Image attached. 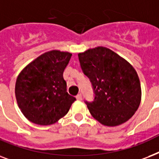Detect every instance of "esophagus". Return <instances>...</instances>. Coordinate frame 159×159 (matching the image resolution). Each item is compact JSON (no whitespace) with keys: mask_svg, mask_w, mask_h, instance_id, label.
<instances>
[{"mask_svg":"<svg viewBox=\"0 0 159 159\" xmlns=\"http://www.w3.org/2000/svg\"><path fill=\"white\" fill-rule=\"evenodd\" d=\"M76 99H78V100H81L82 99V94L81 93H79L76 95Z\"/></svg>","mask_w":159,"mask_h":159,"instance_id":"34e87169","label":"esophagus"}]
</instances>
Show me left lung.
Listing matches in <instances>:
<instances>
[{
    "label": "left lung",
    "instance_id": "1",
    "mask_svg": "<svg viewBox=\"0 0 159 159\" xmlns=\"http://www.w3.org/2000/svg\"><path fill=\"white\" fill-rule=\"evenodd\" d=\"M78 57L93 89V100H84L91 115L106 126L128 121L141 100L140 81L134 67L105 47L86 50Z\"/></svg>",
    "mask_w": 159,
    "mask_h": 159
}]
</instances>
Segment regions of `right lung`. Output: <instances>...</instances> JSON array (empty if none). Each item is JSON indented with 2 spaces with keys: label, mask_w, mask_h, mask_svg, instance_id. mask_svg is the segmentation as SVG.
<instances>
[{
  "label": "right lung",
  "mask_w": 159,
  "mask_h": 159,
  "mask_svg": "<svg viewBox=\"0 0 159 159\" xmlns=\"http://www.w3.org/2000/svg\"><path fill=\"white\" fill-rule=\"evenodd\" d=\"M71 54L52 50L29 64L17 77L15 93L22 114L39 125H50L64 117L75 101L67 92L63 73Z\"/></svg>",
  "instance_id": "obj_1"
}]
</instances>
